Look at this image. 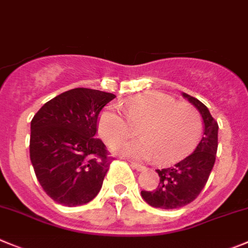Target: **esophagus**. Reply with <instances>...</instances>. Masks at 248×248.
Wrapping results in <instances>:
<instances>
[{"mask_svg": "<svg viewBox=\"0 0 248 248\" xmlns=\"http://www.w3.org/2000/svg\"><path fill=\"white\" fill-rule=\"evenodd\" d=\"M131 166L133 169H136V170L137 171H142V170H144V166L143 165H140V164H138V163H131Z\"/></svg>", "mask_w": 248, "mask_h": 248, "instance_id": "1", "label": "esophagus"}]
</instances>
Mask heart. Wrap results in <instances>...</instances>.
I'll use <instances>...</instances> for the list:
<instances>
[{"label": "heart", "mask_w": 248, "mask_h": 248, "mask_svg": "<svg viewBox=\"0 0 248 248\" xmlns=\"http://www.w3.org/2000/svg\"><path fill=\"white\" fill-rule=\"evenodd\" d=\"M104 108L98 119V132L110 147L133 136L140 127V140L117 148L121 154L136 159L155 158L159 164H172L189 154L200 140L203 121L192 105L179 103L159 92H148Z\"/></svg>", "instance_id": "1"}]
</instances>
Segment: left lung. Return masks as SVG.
Wrapping results in <instances>:
<instances>
[{
    "mask_svg": "<svg viewBox=\"0 0 248 248\" xmlns=\"http://www.w3.org/2000/svg\"><path fill=\"white\" fill-rule=\"evenodd\" d=\"M202 115L204 133L194 152L173 166L156 170L160 182L158 188L142 191L143 200L149 205L161 209H176L193 202L207 184L218 150V122L198 99L184 93Z\"/></svg>",
    "mask_w": 248,
    "mask_h": 248,
    "instance_id": "left-lung-1",
    "label": "left lung"
}]
</instances>
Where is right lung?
I'll return each mask as SVG.
<instances>
[{"mask_svg":"<svg viewBox=\"0 0 248 248\" xmlns=\"http://www.w3.org/2000/svg\"><path fill=\"white\" fill-rule=\"evenodd\" d=\"M115 98L76 88L47 101L31 120L30 160L39 184L59 204H85L100 191L113 158L95 138L98 119Z\"/></svg>","mask_w":248,"mask_h":248,"instance_id":"right-lung-1","label":"right lung"}]
</instances>
